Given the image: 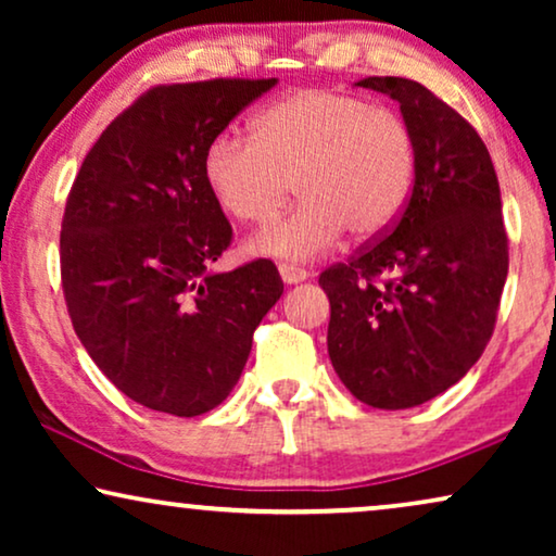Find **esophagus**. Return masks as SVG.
Instances as JSON below:
<instances>
[{
	"mask_svg": "<svg viewBox=\"0 0 556 556\" xmlns=\"http://www.w3.org/2000/svg\"><path fill=\"white\" fill-rule=\"evenodd\" d=\"M278 270H280V278H283V283H288V286L303 283V280L308 278L306 270L299 268V265H291V263H283Z\"/></svg>",
	"mask_w": 556,
	"mask_h": 556,
	"instance_id": "obj_1",
	"label": "esophagus"
}]
</instances>
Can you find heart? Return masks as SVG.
<instances>
[{"label":"heart","mask_w":556,"mask_h":556,"mask_svg":"<svg viewBox=\"0 0 556 556\" xmlns=\"http://www.w3.org/2000/svg\"><path fill=\"white\" fill-rule=\"evenodd\" d=\"M413 128L397 111L344 90H301L265 109L253 136L225 128L202 174L219 207L265 225L293 189L301 204L250 240V253L314 261L352 230L377 238L397 223L415 185Z\"/></svg>","instance_id":"b5f03b06"}]
</instances>
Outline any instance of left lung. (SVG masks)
<instances>
[{
  "instance_id": "obj_1",
  "label": "left lung",
  "mask_w": 556,
  "mask_h": 556,
  "mask_svg": "<svg viewBox=\"0 0 556 556\" xmlns=\"http://www.w3.org/2000/svg\"><path fill=\"white\" fill-rule=\"evenodd\" d=\"M356 86L400 103L417 172L392 230L318 278L326 341L356 400L407 409L466 377L489 344L508 273L501 189L476 128L428 88L392 75Z\"/></svg>"
}]
</instances>
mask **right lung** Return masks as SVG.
Returning <instances> with one entry per match:
<instances>
[{
    "mask_svg": "<svg viewBox=\"0 0 556 556\" xmlns=\"http://www.w3.org/2000/svg\"><path fill=\"white\" fill-rule=\"evenodd\" d=\"M276 83L147 90L93 143L67 194L60 276L73 329L98 369L149 409L217 407L283 293L270 261L212 270L232 227L202 174L212 136Z\"/></svg>",
    "mask_w": 556,
    "mask_h": 556,
    "instance_id": "obj_1",
    "label": "right lung"
}]
</instances>
